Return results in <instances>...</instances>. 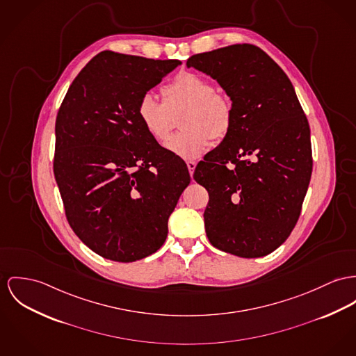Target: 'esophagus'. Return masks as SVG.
<instances>
[{"label": "esophagus", "mask_w": 356, "mask_h": 356, "mask_svg": "<svg viewBox=\"0 0 356 356\" xmlns=\"http://www.w3.org/2000/svg\"><path fill=\"white\" fill-rule=\"evenodd\" d=\"M187 168H188V170H190V175H193V170H195V168H196V163L195 161H188L187 163Z\"/></svg>", "instance_id": "esophagus-1"}]
</instances>
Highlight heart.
<instances>
[{
  "label": "heart",
  "instance_id": "1",
  "mask_svg": "<svg viewBox=\"0 0 356 356\" xmlns=\"http://www.w3.org/2000/svg\"><path fill=\"white\" fill-rule=\"evenodd\" d=\"M164 103L146 93L140 97L137 116L143 130L157 142L169 137L172 115L184 110L180 118V133L166 142V149L183 160L199 159L213 142L229 136L234 110L232 102L216 93V86L207 79L184 72L177 74L161 89Z\"/></svg>",
  "mask_w": 356,
  "mask_h": 356
}]
</instances>
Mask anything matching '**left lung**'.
Masks as SVG:
<instances>
[{
	"label": "left lung",
	"mask_w": 356,
	"mask_h": 356,
	"mask_svg": "<svg viewBox=\"0 0 356 356\" xmlns=\"http://www.w3.org/2000/svg\"><path fill=\"white\" fill-rule=\"evenodd\" d=\"M187 67L217 80L234 110L229 136L193 173L209 192L206 234L223 252L266 256L293 232L312 176L310 129L294 86L245 43L192 55Z\"/></svg>",
	"instance_id": "1"
}]
</instances>
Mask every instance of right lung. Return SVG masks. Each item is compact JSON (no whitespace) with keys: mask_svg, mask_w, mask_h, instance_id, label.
<instances>
[{"mask_svg":"<svg viewBox=\"0 0 356 356\" xmlns=\"http://www.w3.org/2000/svg\"><path fill=\"white\" fill-rule=\"evenodd\" d=\"M179 65L103 51L72 82L58 111L54 175L66 218L104 259L131 263L157 252L191 181L187 165L137 116L140 97Z\"/></svg>","mask_w":356,"mask_h":356,"instance_id":"right-lung-1","label":"right lung"}]
</instances>
